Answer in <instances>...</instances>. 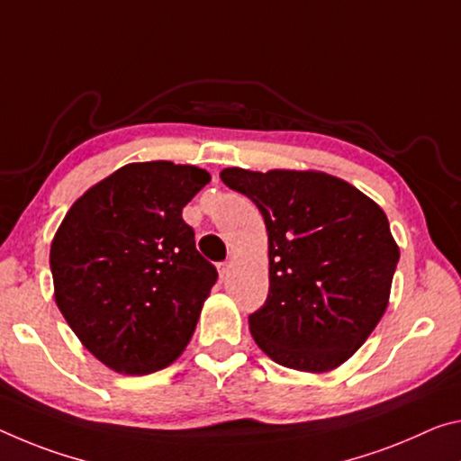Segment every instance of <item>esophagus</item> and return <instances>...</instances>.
<instances>
[{
    "label": "esophagus",
    "mask_w": 461,
    "mask_h": 461,
    "mask_svg": "<svg viewBox=\"0 0 461 461\" xmlns=\"http://www.w3.org/2000/svg\"><path fill=\"white\" fill-rule=\"evenodd\" d=\"M230 268H231V265H230V262H221V265H219V267H217L219 279H221V281H225V279H228V275H230Z\"/></svg>",
    "instance_id": "1"
}]
</instances>
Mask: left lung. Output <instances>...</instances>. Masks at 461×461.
<instances>
[{"instance_id": "left-lung-1", "label": "left lung", "mask_w": 461, "mask_h": 461, "mask_svg": "<svg viewBox=\"0 0 461 461\" xmlns=\"http://www.w3.org/2000/svg\"><path fill=\"white\" fill-rule=\"evenodd\" d=\"M268 233V297L250 316L257 345L283 367L326 374L357 353L390 302L400 248L384 209L318 170L225 167Z\"/></svg>"}]
</instances>
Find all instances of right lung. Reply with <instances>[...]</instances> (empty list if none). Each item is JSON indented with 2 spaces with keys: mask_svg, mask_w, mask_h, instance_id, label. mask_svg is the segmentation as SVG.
I'll list each match as a JSON object with an SVG mask.
<instances>
[{
  "mask_svg": "<svg viewBox=\"0 0 461 461\" xmlns=\"http://www.w3.org/2000/svg\"><path fill=\"white\" fill-rule=\"evenodd\" d=\"M209 180L166 159L127 164L71 204L50 242L57 308L116 374L164 369L191 340L217 270L182 209Z\"/></svg>",
  "mask_w": 461,
  "mask_h": 461,
  "instance_id": "obj_1",
  "label": "right lung"
}]
</instances>
